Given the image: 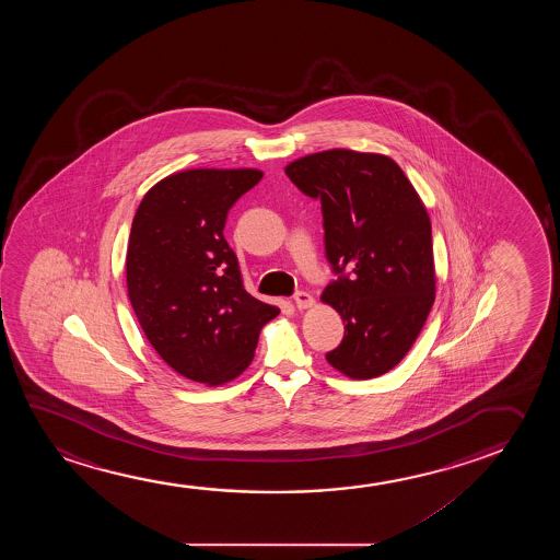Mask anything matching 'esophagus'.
Instances as JSON below:
<instances>
[{
  "instance_id": "esophagus-1",
  "label": "esophagus",
  "mask_w": 560,
  "mask_h": 560,
  "mask_svg": "<svg viewBox=\"0 0 560 560\" xmlns=\"http://www.w3.org/2000/svg\"><path fill=\"white\" fill-rule=\"evenodd\" d=\"M314 296H312L310 292L299 291L296 294H294V304H296L299 310H306V307H312L314 306Z\"/></svg>"
}]
</instances>
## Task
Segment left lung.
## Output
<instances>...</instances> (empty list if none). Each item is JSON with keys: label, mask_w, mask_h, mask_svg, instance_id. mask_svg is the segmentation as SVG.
I'll return each instance as SVG.
<instances>
[{"label": "left lung", "mask_w": 560, "mask_h": 560, "mask_svg": "<svg viewBox=\"0 0 560 560\" xmlns=\"http://www.w3.org/2000/svg\"><path fill=\"white\" fill-rule=\"evenodd\" d=\"M284 174L322 202L325 254L338 276L322 300L342 317L345 338L325 358L358 381L388 373L434 304L427 208L384 154L330 149L291 162Z\"/></svg>", "instance_id": "obj_1"}]
</instances>
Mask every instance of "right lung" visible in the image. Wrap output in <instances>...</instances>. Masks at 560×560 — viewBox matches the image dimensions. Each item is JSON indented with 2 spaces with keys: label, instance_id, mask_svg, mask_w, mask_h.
<instances>
[{
  "label": "right lung",
  "instance_id": "right-lung-1",
  "mask_svg": "<svg viewBox=\"0 0 560 560\" xmlns=\"http://www.w3.org/2000/svg\"><path fill=\"white\" fill-rule=\"evenodd\" d=\"M260 170H185L147 191L131 222L126 283L139 325L179 375L218 386L241 375L279 307L243 287L223 237L230 208Z\"/></svg>",
  "mask_w": 560,
  "mask_h": 560
}]
</instances>
